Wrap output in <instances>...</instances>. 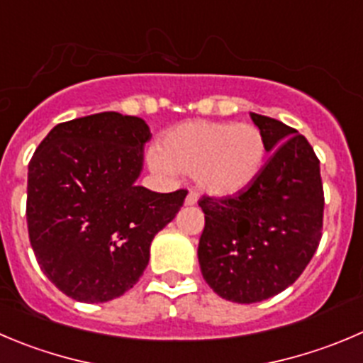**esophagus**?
I'll use <instances>...</instances> for the list:
<instances>
[{"mask_svg": "<svg viewBox=\"0 0 363 363\" xmlns=\"http://www.w3.org/2000/svg\"><path fill=\"white\" fill-rule=\"evenodd\" d=\"M198 199H199L198 192L191 191V192H189V194H187V198H185V205H187V206L196 205V203H198Z\"/></svg>", "mask_w": 363, "mask_h": 363, "instance_id": "esophagus-1", "label": "esophagus"}]
</instances>
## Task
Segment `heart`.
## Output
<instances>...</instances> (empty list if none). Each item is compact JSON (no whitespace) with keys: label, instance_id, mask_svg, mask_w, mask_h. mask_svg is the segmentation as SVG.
I'll use <instances>...</instances> for the list:
<instances>
[{"label":"heart","instance_id":"heart-1","mask_svg":"<svg viewBox=\"0 0 363 363\" xmlns=\"http://www.w3.org/2000/svg\"><path fill=\"white\" fill-rule=\"evenodd\" d=\"M265 162V140L253 124L189 121L171 128L150 157L160 174H194L201 191L228 198L246 191Z\"/></svg>","mask_w":363,"mask_h":363}]
</instances>
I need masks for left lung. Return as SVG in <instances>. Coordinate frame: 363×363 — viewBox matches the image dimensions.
<instances>
[{
  "instance_id": "obj_1",
  "label": "left lung",
  "mask_w": 363,
  "mask_h": 363,
  "mask_svg": "<svg viewBox=\"0 0 363 363\" xmlns=\"http://www.w3.org/2000/svg\"><path fill=\"white\" fill-rule=\"evenodd\" d=\"M271 153L244 192L203 196L205 230L198 246L210 289L233 303H258L301 276L323 231L319 158L308 140L281 121L251 112Z\"/></svg>"
}]
</instances>
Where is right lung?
<instances>
[{
	"mask_svg": "<svg viewBox=\"0 0 363 363\" xmlns=\"http://www.w3.org/2000/svg\"><path fill=\"white\" fill-rule=\"evenodd\" d=\"M146 121L117 112L60 123L28 164L30 244L58 291L82 303L128 292L150 262V246L184 205L137 185Z\"/></svg>",
	"mask_w": 363,
	"mask_h": 363,
	"instance_id": "obj_1",
	"label": "right lung"
}]
</instances>
